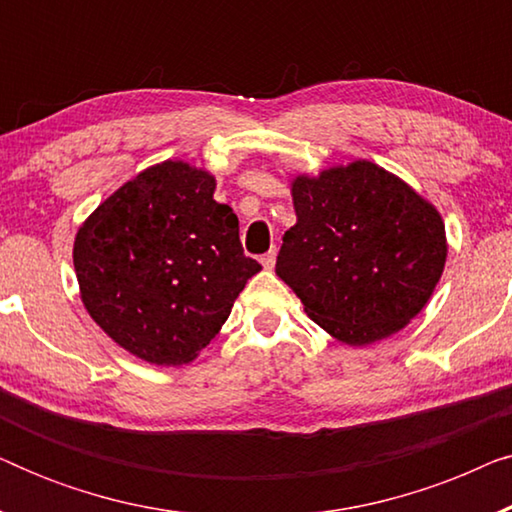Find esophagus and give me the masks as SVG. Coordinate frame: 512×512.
Segmentation results:
<instances>
[{
  "mask_svg": "<svg viewBox=\"0 0 512 512\" xmlns=\"http://www.w3.org/2000/svg\"><path fill=\"white\" fill-rule=\"evenodd\" d=\"M275 258H277V251H268V254H263V256H261L263 268H265V270L275 268Z\"/></svg>",
  "mask_w": 512,
  "mask_h": 512,
  "instance_id": "34e87169",
  "label": "esophagus"
}]
</instances>
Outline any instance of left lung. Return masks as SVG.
<instances>
[{
    "mask_svg": "<svg viewBox=\"0 0 512 512\" xmlns=\"http://www.w3.org/2000/svg\"><path fill=\"white\" fill-rule=\"evenodd\" d=\"M296 226L275 272L335 340L366 347L410 324L447 261L443 216L401 177L354 160L291 179Z\"/></svg>",
    "mask_w": 512,
    "mask_h": 512,
    "instance_id": "1",
    "label": "left lung"
}]
</instances>
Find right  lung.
Listing matches in <instances>:
<instances>
[{"instance_id": "right-lung-1", "label": "right lung", "mask_w": 512, "mask_h": 512, "mask_svg": "<svg viewBox=\"0 0 512 512\" xmlns=\"http://www.w3.org/2000/svg\"><path fill=\"white\" fill-rule=\"evenodd\" d=\"M216 177L163 160L109 195L74 237L81 303L118 347L153 366L198 359L256 272Z\"/></svg>"}]
</instances>
